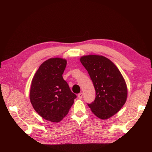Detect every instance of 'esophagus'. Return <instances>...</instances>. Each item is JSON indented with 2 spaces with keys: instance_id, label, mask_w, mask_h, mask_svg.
I'll return each mask as SVG.
<instances>
[{
  "instance_id": "obj_1",
  "label": "esophagus",
  "mask_w": 152,
  "mask_h": 152,
  "mask_svg": "<svg viewBox=\"0 0 152 152\" xmlns=\"http://www.w3.org/2000/svg\"><path fill=\"white\" fill-rule=\"evenodd\" d=\"M82 96H83V94H82V93H79V94H78V98H79V99H82Z\"/></svg>"
}]
</instances>
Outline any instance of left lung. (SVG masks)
Instances as JSON below:
<instances>
[{"label":"left lung","instance_id":"8db88e82","mask_svg":"<svg viewBox=\"0 0 152 152\" xmlns=\"http://www.w3.org/2000/svg\"><path fill=\"white\" fill-rule=\"evenodd\" d=\"M80 61L88 72L96 91L94 102L87 104L96 117L108 119L116 114L127 98L126 81L116 65L99 55H87Z\"/></svg>","mask_w":152,"mask_h":152}]
</instances>
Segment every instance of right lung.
<instances>
[{
	"instance_id": "obj_1",
	"label": "right lung",
	"mask_w": 152,
	"mask_h": 152,
	"mask_svg": "<svg viewBox=\"0 0 152 152\" xmlns=\"http://www.w3.org/2000/svg\"><path fill=\"white\" fill-rule=\"evenodd\" d=\"M66 63L60 58L48 59L41 64L31 80L30 99L33 108L52 122H60L77 98L62 76Z\"/></svg>"
}]
</instances>
